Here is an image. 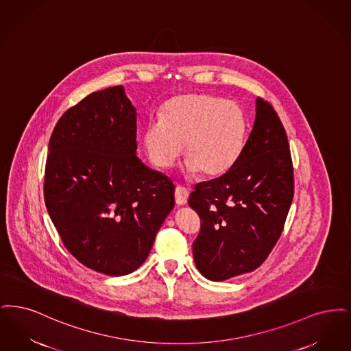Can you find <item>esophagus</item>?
Masks as SVG:
<instances>
[{
    "label": "esophagus",
    "instance_id": "obj_1",
    "mask_svg": "<svg viewBox=\"0 0 351 351\" xmlns=\"http://www.w3.org/2000/svg\"><path fill=\"white\" fill-rule=\"evenodd\" d=\"M174 197H176V203L178 206H184L187 203V199H189V190L186 187H182V186H177Z\"/></svg>",
    "mask_w": 351,
    "mask_h": 351
}]
</instances>
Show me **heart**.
Instances as JSON below:
<instances>
[{
  "mask_svg": "<svg viewBox=\"0 0 351 351\" xmlns=\"http://www.w3.org/2000/svg\"><path fill=\"white\" fill-rule=\"evenodd\" d=\"M246 122L233 102L208 94H184L168 101L147 123L143 143L151 162L169 168L184 144L186 170L214 178L233 168L244 151Z\"/></svg>",
  "mask_w": 351,
  "mask_h": 351,
  "instance_id": "obj_1",
  "label": "heart"
}]
</instances>
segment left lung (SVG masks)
Instances as JSON below:
<instances>
[{
	"label": "left lung",
	"mask_w": 351,
	"mask_h": 351,
	"mask_svg": "<svg viewBox=\"0 0 351 351\" xmlns=\"http://www.w3.org/2000/svg\"><path fill=\"white\" fill-rule=\"evenodd\" d=\"M293 198V168L285 127L257 98L256 121L239 161L195 184L189 206L200 217L193 244L200 274L220 282L259 267L271 253Z\"/></svg>",
	"instance_id": "1"
}]
</instances>
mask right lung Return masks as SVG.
I'll return each instance as SVG.
<instances>
[{
	"mask_svg": "<svg viewBox=\"0 0 351 351\" xmlns=\"http://www.w3.org/2000/svg\"><path fill=\"white\" fill-rule=\"evenodd\" d=\"M136 149V108L122 85L66 110L49 138L47 211L68 252L101 274L135 271L174 207L171 180Z\"/></svg>",
	"mask_w": 351,
	"mask_h": 351,
	"instance_id": "obj_1",
	"label": "right lung"
}]
</instances>
